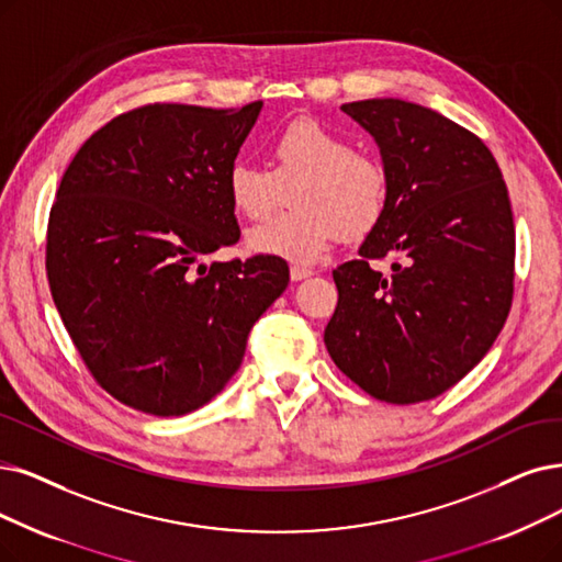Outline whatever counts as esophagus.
Segmentation results:
<instances>
[{
	"label": "esophagus",
	"instance_id": "34e87169",
	"mask_svg": "<svg viewBox=\"0 0 562 562\" xmlns=\"http://www.w3.org/2000/svg\"><path fill=\"white\" fill-rule=\"evenodd\" d=\"M313 272L308 267H300V265H293L290 267V279L293 281H302V279H306V277H311Z\"/></svg>",
	"mask_w": 562,
	"mask_h": 562
}]
</instances>
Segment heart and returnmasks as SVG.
<instances>
[{
	"mask_svg": "<svg viewBox=\"0 0 562 562\" xmlns=\"http://www.w3.org/2000/svg\"><path fill=\"white\" fill-rule=\"evenodd\" d=\"M272 168L235 159L226 172L233 210L262 221L293 187V210L267 221L246 237L249 251L297 265L318 262L336 237H367L387 210L390 179L385 166L352 149L344 133L311 117H300L269 138Z\"/></svg>",
	"mask_w": 562,
	"mask_h": 562,
	"instance_id": "heart-1",
	"label": "heart"
}]
</instances>
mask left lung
Wrapping results in <instances>:
<instances>
[{
	"instance_id": "1",
	"label": "left lung",
	"mask_w": 562,
	"mask_h": 562,
	"mask_svg": "<svg viewBox=\"0 0 562 562\" xmlns=\"http://www.w3.org/2000/svg\"><path fill=\"white\" fill-rule=\"evenodd\" d=\"M341 110L371 133L387 170L383 221L331 272L325 329L334 364L378 401L436 398L480 364L514 293V218L488 147L440 112L401 99ZM397 258L383 278L371 259Z\"/></svg>"
}]
</instances>
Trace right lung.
<instances>
[{"label":"right lung","mask_w":562,"mask_h":562,"mask_svg":"<svg viewBox=\"0 0 562 562\" xmlns=\"http://www.w3.org/2000/svg\"><path fill=\"white\" fill-rule=\"evenodd\" d=\"M260 110L143 105L101 126L61 177L50 293L82 362L124 406L156 417L205 406L288 288L274 256L192 267L239 239L226 172Z\"/></svg>","instance_id":"1"}]
</instances>
